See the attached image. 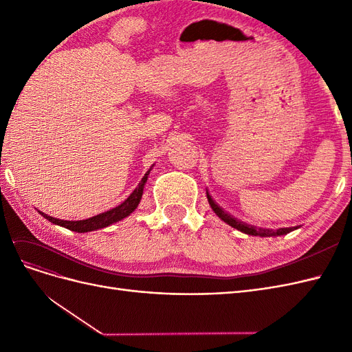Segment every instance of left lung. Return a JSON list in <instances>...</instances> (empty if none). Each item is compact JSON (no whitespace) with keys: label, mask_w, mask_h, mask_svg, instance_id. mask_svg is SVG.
Instances as JSON below:
<instances>
[{"label":"left lung","mask_w":352,"mask_h":352,"mask_svg":"<svg viewBox=\"0 0 352 352\" xmlns=\"http://www.w3.org/2000/svg\"><path fill=\"white\" fill-rule=\"evenodd\" d=\"M207 199H208V204L211 206L212 211H214L216 214H217L223 221L228 223V225L232 226V228H235V229H238V230H241V232H243V233H247V235L261 236V238H267V236H282V235H286V233H289V232L298 229V226H296V228H280V229L272 230V229H261V228L250 226V225H247V223H243V221L235 219L233 216H230L229 212H226L220 206H217L216 202L212 201V198L210 197L208 190H207Z\"/></svg>","instance_id":"1"}]
</instances>
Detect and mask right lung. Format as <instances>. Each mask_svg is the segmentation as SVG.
I'll return each mask as SVG.
<instances>
[{
    "mask_svg": "<svg viewBox=\"0 0 352 352\" xmlns=\"http://www.w3.org/2000/svg\"><path fill=\"white\" fill-rule=\"evenodd\" d=\"M153 168V167H151ZM151 168L148 170V172L145 173V176L142 177V180L140 182V185H138L135 188L133 192L127 197L120 206H117L109 211L105 212H101V214H97L94 217H89L87 220H60V219H54L51 217L48 214H45V212L42 211H38L39 214L47 219L48 221L54 223V225H58V226H63L69 230H73V232H79V233H83V232H92V230H97V229H102V228H107L110 225H113V223L116 221H120L123 220L124 217L131 216L132 212L135 211V208L138 207V204H140V201L142 198V194H144V186L146 184L148 180V175H150Z\"/></svg>",
    "mask_w": 352,
    "mask_h": 352,
    "instance_id": "add662e5",
    "label": "right lung"
}]
</instances>
